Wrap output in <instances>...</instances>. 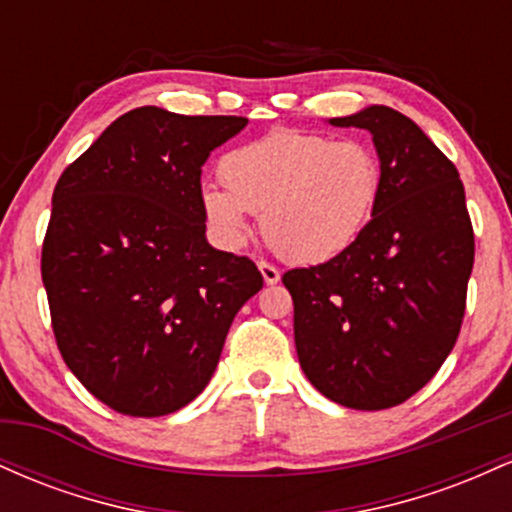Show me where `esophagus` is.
I'll use <instances>...</instances> for the list:
<instances>
[{"label": "esophagus", "instance_id": "1", "mask_svg": "<svg viewBox=\"0 0 512 512\" xmlns=\"http://www.w3.org/2000/svg\"><path fill=\"white\" fill-rule=\"evenodd\" d=\"M257 267H260V272H262V279H264V284H267V286H274V284H279L281 274H279V269L274 267V264H269V262H260V264H257Z\"/></svg>", "mask_w": 512, "mask_h": 512}]
</instances>
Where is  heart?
Listing matches in <instances>:
<instances>
[{"label": "heart", "instance_id": "b5f03b06", "mask_svg": "<svg viewBox=\"0 0 512 512\" xmlns=\"http://www.w3.org/2000/svg\"><path fill=\"white\" fill-rule=\"evenodd\" d=\"M226 187H204V219L228 248L250 238L262 216L269 245L296 264L330 262L366 231L383 195V163L361 139L274 129L228 151L219 163Z\"/></svg>", "mask_w": 512, "mask_h": 512}]
</instances>
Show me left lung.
Returning <instances> with one entry per match:
<instances>
[{
    "instance_id": "left-lung-1",
    "label": "left lung",
    "mask_w": 512,
    "mask_h": 512,
    "mask_svg": "<svg viewBox=\"0 0 512 512\" xmlns=\"http://www.w3.org/2000/svg\"><path fill=\"white\" fill-rule=\"evenodd\" d=\"M330 125L370 132L383 195L349 250L281 281L315 390L349 409H390L419 392L457 342L472 221L457 168L407 115L368 105Z\"/></svg>"
}]
</instances>
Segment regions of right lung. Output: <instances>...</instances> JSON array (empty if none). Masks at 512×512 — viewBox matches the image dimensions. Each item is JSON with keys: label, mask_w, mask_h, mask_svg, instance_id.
Returning <instances> with one entry per match:
<instances>
[{"label": "right lung", "mask_w": 512, "mask_h": 512, "mask_svg": "<svg viewBox=\"0 0 512 512\" xmlns=\"http://www.w3.org/2000/svg\"><path fill=\"white\" fill-rule=\"evenodd\" d=\"M245 125L144 105L57 180L40 262L52 330L81 385L120 414L190 404L262 289L255 262L211 248L199 202L209 154Z\"/></svg>", "instance_id": "right-lung-1"}]
</instances>
